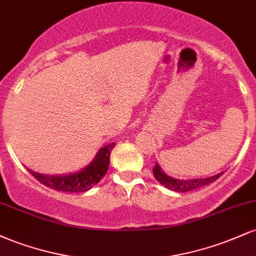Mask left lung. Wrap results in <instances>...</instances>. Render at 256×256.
<instances>
[{"mask_svg": "<svg viewBox=\"0 0 256 256\" xmlns=\"http://www.w3.org/2000/svg\"><path fill=\"white\" fill-rule=\"evenodd\" d=\"M152 173H154V177L160 184H162L164 186L167 188V189L173 190V192H192L195 189H200V188L206 186V185L213 183L218 179L220 176H222L224 172H220L218 174L212 176V177L207 178H194V179H177L173 178L171 176L166 174L165 172L162 171L160 165L156 162V165L154 166V170H152Z\"/></svg>", "mask_w": 256, "mask_h": 256, "instance_id": "1", "label": "left lung"}]
</instances>
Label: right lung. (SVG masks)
Here are the masks:
<instances>
[{"mask_svg": "<svg viewBox=\"0 0 256 256\" xmlns=\"http://www.w3.org/2000/svg\"><path fill=\"white\" fill-rule=\"evenodd\" d=\"M116 143H110L102 146L96 156L80 171L68 173V174H44L28 170V171L46 186L64 192H84L95 186L107 173L110 166V158L112 149Z\"/></svg>", "mask_w": 256, "mask_h": 256, "instance_id": "add662e5", "label": "right lung"}]
</instances>
